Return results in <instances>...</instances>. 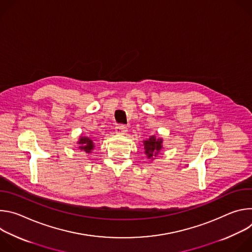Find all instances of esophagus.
Segmentation results:
<instances>
[{
    "instance_id": "1",
    "label": "esophagus",
    "mask_w": 252,
    "mask_h": 252,
    "mask_svg": "<svg viewBox=\"0 0 252 252\" xmlns=\"http://www.w3.org/2000/svg\"><path fill=\"white\" fill-rule=\"evenodd\" d=\"M116 132L119 134H123L126 132V126L125 125H117L116 126Z\"/></svg>"
}]
</instances>
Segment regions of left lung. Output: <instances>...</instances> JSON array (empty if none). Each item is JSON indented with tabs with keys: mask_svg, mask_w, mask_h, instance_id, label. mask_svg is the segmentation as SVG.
<instances>
[{
	"mask_svg": "<svg viewBox=\"0 0 252 252\" xmlns=\"http://www.w3.org/2000/svg\"><path fill=\"white\" fill-rule=\"evenodd\" d=\"M161 139H157L155 136H151L149 140L143 141V145H145L146 154L148 155L149 158H152L153 157L157 156L158 152L161 150Z\"/></svg>",
	"mask_w": 252,
	"mask_h": 252,
	"instance_id": "8db88e82",
	"label": "left lung"
}]
</instances>
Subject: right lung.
I'll use <instances>...</instances> for the list:
<instances>
[{
    "mask_svg": "<svg viewBox=\"0 0 252 252\" xmlns=\"http://www.w3.org/2000/svg\"><path fill=\"white\" fill-rule=\"evenodd\" d=\"M79 145H80L79 149L81 151H85L88 154H90L91 151L94 148L93 140L90 139L89 137H81V139L79 141Z\"/></svg>",
    "mask_w": 252,
    "mask_h": 252,
    "instance_id": "1",
    "label": "right lung"
}]
</instances>
